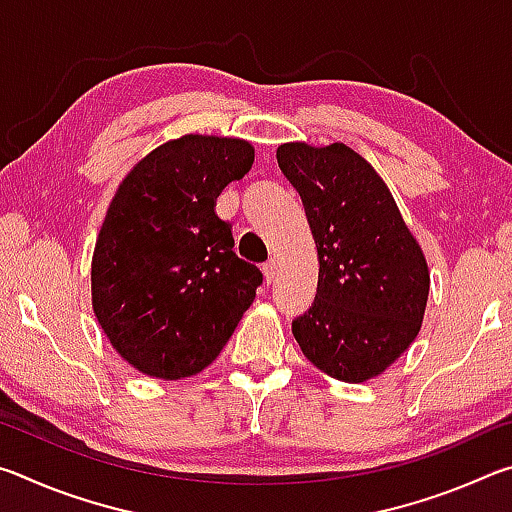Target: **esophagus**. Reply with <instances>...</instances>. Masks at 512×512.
<instances>
[{
  "label": "esophagus",
  "instance_id": "obj_1",
  "mask_svg": "<svg viewBox=\"0 0 512 512\" xmlns=\"http://www.w3.org/2000/svg\"><path fill=\"white\" fill-rule=\"evenodd\" d=\"M264 277H266V284H273L275 277H277V262L275 259H268L264 264Z\"/></svg>",
  "mask_w": 512,
  "mask_h": 512
}]
</instances>
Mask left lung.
Returning <instances> with one entry per match:
<instances>
[{
    "label": "left lung",
    "instance_id": "left-lung-1",
    "mask_svg": "<svg viewBox=\"0 0 512 512\" xmlns=\"http://www.w3.org/2000/svg\"><path fill=\"white\" fill-rule=\"evenodd\" d=\"M277 164L302 198L320 264L293 336L329 377H377L420 332L429 268L418 241L384 180L350 146L282 144Z\"/></svg>",
    "mask_w": 512,
    "mask_h": 512
}]
</instances>
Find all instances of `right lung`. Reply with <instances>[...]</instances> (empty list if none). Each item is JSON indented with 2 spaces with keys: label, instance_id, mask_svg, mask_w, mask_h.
Segmentation results:
<instances>
[{
  "label": "right lung",
  "instance_id": "obj_1",
  "mask_svg": "<svg viewBox=\"0 0 512 512\" xmlns=\"http://www.w3.org/2000/svg\"><path fill=\"white\" fill-rule=\"evenodd\" d=\"M235 137L158 146L119 185L92 257V307L121 357L180 379L219 357L264 275L237 257L216 198L253 167Z\"/></svg>",
  "mask_w": 512,
  "mask_h": 512
}]
</instances>
